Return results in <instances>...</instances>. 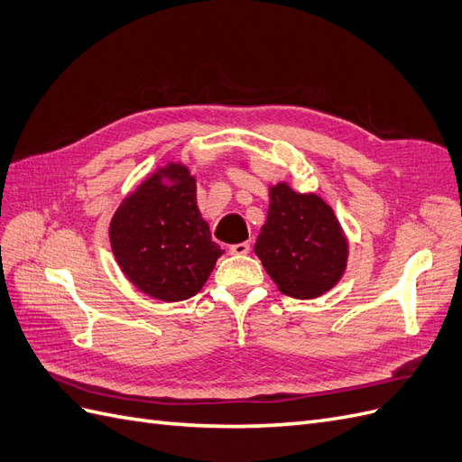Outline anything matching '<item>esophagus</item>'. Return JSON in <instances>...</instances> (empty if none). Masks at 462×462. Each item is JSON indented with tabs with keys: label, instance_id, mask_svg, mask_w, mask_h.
<instances>
[{
	"label": "esophagus",
	"instance_id": "obj_1",
	"mask_svg": "<svg viewBox=\"0 0 462 462\" xmlns=\"http://www.w3.org/2000/svg\"><path fill=\"white\" fill-rule=\"evenodd\" d=\"M229 253L233 256H245L250 253V245L248 243H239V245H231L229 246Z\"/></svg>",
	"mask_w": 462,
	"mask_h": 462
}]
</instances>
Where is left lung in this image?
Wrapping results in <instances>:
<instances>
[{
  "label": "left lung",
  "mask_w": 462,
  "mask_h": 462,
  "mask_svg": "<svg viewBox=\"0 0 462 462\" xmlns=\"http://www.w3.org/2000/svg\"><path fill=\"white\" fill-rule=\"evenodd\" d=\"M254 253L283 295L316 299L341 279L348 246L328 202L279 183Z\"/></svg>",
  "instance_id": "left-lung-1"
}]
</instances>
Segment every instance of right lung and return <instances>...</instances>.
I'll return each mask as SVG.
<instances>
[{"mask_svg":"<svg viewBox=\"0 0 462 462\" xmlns=\"http://www.w3.org/2000/svg\"><path fill=\"white\" fill-rule=\"evenodd\" d=\"M163 178L172 185L165 186ZM109 241L125 275L165 302L197 295L223 254L200 216L194 177L180 163L153 173L123 200Z\"/></svg>","mask_w":462,"mask_h":462,"instance_id":"1","label":"right lung"}]
</instances>
